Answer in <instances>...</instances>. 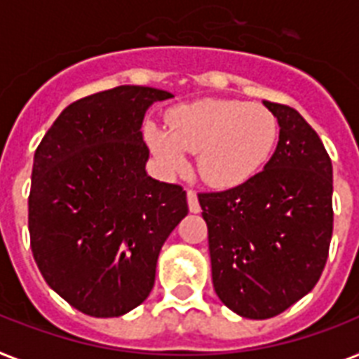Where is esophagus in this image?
Masks as SVG:
<instances>
[{
	"label": "esophagus",
	"instance_id": "obj_1",
	"mask_svg": "<svg viewBox=\"0 0 359 359\" xmlns=\"http://www.w3.org/2000/svg\"><path fill=\"white\" fill-rule=\"evenodd\" d=\"M188 206H189V212H201V205H199V199H197V194H195L194 189H188Z\"/></svg>",
	"mask_w": 359,
	"mask_h": 359
}]
</instances>
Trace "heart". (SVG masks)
<instances>
[{
	"instance_id": "b5f03b06",
	"label": "heart",
	"mask_w": 359,
	"mask_h": 359,
	"mask_svg": "<svg viewBox=\"0 0 359 359\" xmlns=\"http://www.w3.org/2000/svg\"><path fill=\"white\" fill-rule=\"evenodd\" d=\"M170 130L147 129V142L165 170L180 171L186 153H199L201 177L217 188L252 179L267 164L278 138L275 116L260 104L203 99L170 116Z\"/></svg>"
}]
</instances>
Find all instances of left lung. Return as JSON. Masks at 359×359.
<instances>
[{
    "mask_svg": "<svg viewBox=\"0 0 359 359\" xmlns=\"http://www.w3.org/2000/svg\"><path fill=\"white\" fill-rule=\"evenodd\" d=\"M264 104L280 125L269 162L243 184L199 194L215 293L247 319L278 316L313 290L334 226L321 138L295 109Z\"/></svg>",
    "mask_w": 359,
    "mask_h": 359,
    "instance_id": "1",
    "label": "left lung"
}]
</instances>
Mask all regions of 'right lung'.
Returning <instances> with one entry per match:
<instances>
[{
    "label": "right lung",
    "instance_id": "add662e5",
    "mask_svg": "<svg viewBox=\"0 0 359 359\" xmlns=\"http://www.w3.org/2000/svg\"><path fill=\"white\" fill-rule=\"evenodd\" d=\"M173 95L116 86L68 104L34 153L29 236L43 280L75 310L118 317L154 284L160 249L188 214L180 184L145 173V110Z\"/></svg>",
    "mask_w": 359,
    "mask_h": 359
}]
</instances>
